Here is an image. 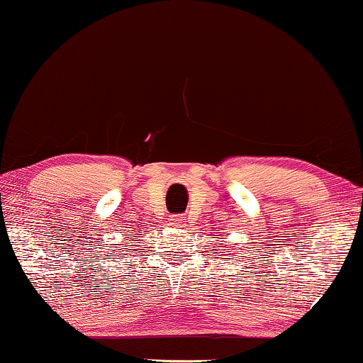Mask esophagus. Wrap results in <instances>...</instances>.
Listing matches in <instances>:
<instances>
[{
    "mask_svg": "<svg viewBox=\"0 0 363 363\" xmlns=\"http://www.w3.org/2000/svg\"><path fill=\"white\" fill-rule=\"evenodd\" d=\"M172 222H174V223H176V225H177V227H179V225H182V223H184V222H186V217H184V216H181V213H179V216H174V217H172Z\"/></svg>",
    "mask_w": 363,
    "mask_h": 363,
    "instance_id": "esophagus-1",
    "label": "esophagus"
}]
</instances>
